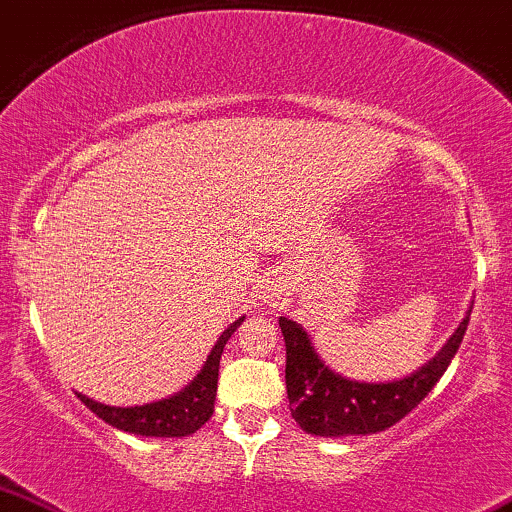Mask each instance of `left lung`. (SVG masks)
I'll return each instance as SVG.
<instances>
[{
	"mask_svg": "<svg viewBox=\"0 0 512 512\" xmlns=\"http://www.w3.org/2000/svg\"><path fill=\"white\" fill-rule=\"evenodd\" d=\"M472 307L444 347L418 371L387 383L352 380L331 371L297 321L278 319L286 340V390L290 413L304 432L316 437H359L392 428L428 397L468 331Z\"/></svg>",
	"mask_w": 512,
	"mask_h": 512,
	"instance_id": "8db88e82",
	"label": "left lung"
}]
</instances>
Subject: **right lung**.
I'll list each match as a JSON object with an SVG mask.
<instances>
[{"mask_svg": "<svg viewBox=\"0 0 512 512\" xmlns=\"http://www.w3.org/2000/svg\"><path fill=\"white\" fill-rule=\"evenodd\" d=\"M243 321L245 316L236 319L219 335L215 347L208 354V361L200 368L196 378L184 390L174 392L170 397L141 406H108L84 397L80 392H77V397L89 411H94L101 420H106L108 425L122 432H132V435L141 437H189L203 428L210 420L212 411H215L219 359H222L224 345Z\"/></svg>", "mask_w": 512, "mask_h": 512, "instance_id": "1", "label": "right lung"}]
</instances>
